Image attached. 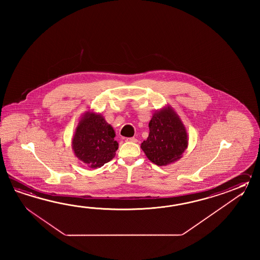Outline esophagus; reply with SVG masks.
I'll use <instances>...</instances> for the list:
<instances>
[{
	"label": "esophagus",
	"instance_id": "34e87169",
	"mask_svg": "<svg viewBox=\"0 0 260 260\" xmlns=\"http://www.w3.org/2000/svg\"><path fill=\"white\" fill-rule=\"evenodd\" d=\"M126 141L127 142H133V143H137L138 142V139L136 138H126Z\"/></svg>",
	"mask_w": 260,
	"mask_h": 260
}]
</instances>
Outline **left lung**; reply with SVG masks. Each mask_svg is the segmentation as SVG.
I'll list each match as a JSON object with an SVG mask.
<instances>
[{
    "instance_id": "8db88e82",
    "label": "left lung",
    "mask_w": 260,
    "mask_h": 260,
    "mask_svg": "<svg viewBox=\"0 0 260 260\" xmlns=\"http://www.w3.org/2000/svg\"><path fill=\"white\" fill-rule=\"evenodd\" d=\"M149 127V137L141 143V149L150 161L166 166L182 158L188 148V132L171 106L156 111Z\"/></svg>"
}]
</instances>
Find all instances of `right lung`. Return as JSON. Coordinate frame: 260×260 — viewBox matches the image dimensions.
<instances>
[{"label": "right lung", "mask_w": 260, "mask_h": 260, "mask_svg": "<svg viewBox=\"0 0 260 260\" xmlns=\"http://www.w3.org/2000/svg\"><path fill=\"white\" fill-rule=\"evenodd\" d=\"M115 131L101 113L86 111L81 117L72 137L74 155L85 166L96 169L114 158L118 142Z\"/></svg>", "instance_id": "right-lung-1"}]
</instances>
